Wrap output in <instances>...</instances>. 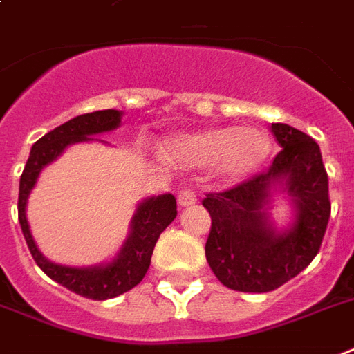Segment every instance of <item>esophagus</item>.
Returning a JSON list of instances; mask_svg holds the SVG:
<instances>
[{"mask_svg":"<svg viewBox=\"0 0 354 354\" xmlns=\"http://www.w3.org/2000/svg\"><path fill=\"white\" fill-rule=\"evenodd\" d=\"M195 202H196V195L193 189H182V191L178 193V206L180 207L193 206Z\"/></svg>","mask_w":354,"mask_h":354,"instance_id":"obj_1","label":"esophagus"}]
</instances>
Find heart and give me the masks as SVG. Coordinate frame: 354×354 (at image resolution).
Segmentation results:
<instances>
[{
    "instance_id": "1",
    "label": "heart",
    "mask_w": 354,
    "mask_h": 354,
    "mask_svg": "<svg viewBox=\"0 0 354 354\" xmlns=\"http://www.w3.org/2000/svg\"><path fill=\"white\" fill-rule=\"evenodd\" d=\"M165 152L185 167H213L223 182L236 183L266 163L271 141L258 128H206L172 139Z\"/></svg>"
}]
</instances>
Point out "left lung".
<instances>
[{
    "label": "left lung",
    "instance_id": "obj_1",
    "mask_svg": "<svg viewBox=\"0 0 354 354\" xmlns=\"http://www.w3.org/2000/svg\"><path fill=\"white\" fill-rule=\"evenodd\" d=\"M271 131L282 147L273 165L202 201L212 217L207 263L221 284L245 293L277 290L308 267L330 217L319 145L288 124H271ZM274 194H284L294 209L286 229H277L270 217Z\"/></svg>",
    "mask_w": 354,
    "mask_h": 354
}]
</instances>
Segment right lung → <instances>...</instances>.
Returning a JSON list of instances; mask_svg holds the SVG:
<instances>
[{"mask_svg":"<svg viewBox=\"0 0 354 354\" xmlns=\"http://www.w3.org/2000/svg\"><path fill=\"white\" fill-rule=\"evenodd\" d=\"M122 115L124 113L117 109L87 113L48 131L33 145L26 169L20 176L18 221H20L21 232H24L33 260L51 280H55L77 295L94 299V301H105V299L122 295L145 279L150 267V260H152L153 247L161 232L176 219L178 212L174 195L165 193V195L148 196L139 202L129 223L128 237L122 243L117 256L111 261L88 267L61 266V263L48 260L39 250L33 234L29 230L26 207L27 198L37 185V180L46 165L53 163L70 145L100 141V139H94V135L117 129L120 126Z\"/></svg>","mask_w":354,"mask_h":354,"instance_id":"add662e5","label":"right lung"}]
</instances>
